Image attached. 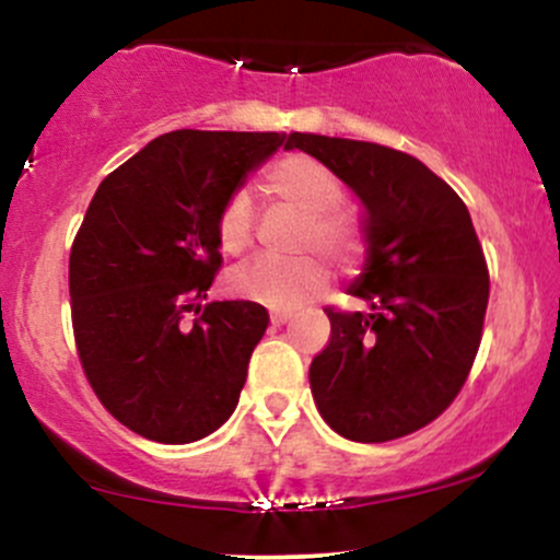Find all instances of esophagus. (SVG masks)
I'll list each match as a JSON object with an SVG mask.
<instances>
[{"label": "esophagus", "instance_id": "obj_1", "mask_svg": "<svg viewBox=\"0 0 560 560\" xmlns=\"http://www.w3.org/2000/svg\"><path fill=\"white\" fill-rule=\"evenodd\" d=\"M290 319H292V316L284 314V311H276V314H270V325H273V327L287 325V322H290Z\"/></svg>", "mask_w": 560, "mask_h": 560}]
</instances>
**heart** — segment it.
<instances>
[{"label": "heart", "mask_w": 560, "mask_h": 560, "mask_svg": "<svg viewBox=\"0 0 560 560\" xmlns=\"http://www.w3.org/2000/svg\"><path fill=\"white\" fill-rule=\"evenodd\" d=\"M265 187L270 196L290 203L303 214L300 246L322 249L335 260H351L359 252V235L346 217L335 211L340 185L327 166L308 155H287L268 168ZM255 228V209L246 192H233L217 217V238L228 255H238L249 246ZM329 281L325 260L308 255L295 260L257 257L241 265L231 276L233 295L265 305L270 311H295L319 295Z\"/></svg>", "instance_id": "b5f03b06"}]
</instances>
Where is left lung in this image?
I'll return each mask as SVG.
<instances>
[{"mask_svg": "<svg viewBox=\"0 0 560 560\" xmlns=\"http://www.w3.org/2000/svg\"><path fill=\"white\" fill-rule=\"evenodd\" d=\"M362 203L368 244L349 295L370 314L327 308L329 343L308 370L329 429L386 443L438 419L478 354L488 268L467 206L419 158L373 141L290 133Z\"/></svg>", "mask_w": 560, "mask_h": 560, "instance_id": "8db88e82", "label": "left lung"}]
</instances>
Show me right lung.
<instances>
[{"label": "right lung", "instance_id": "right-lung-1", "mask_svg": "<svg viewBox=\"0 0 560 560\" xmlns=\"http://www.w3.org/2000/svg\"><path fill=\"white\" fill-rule=\"evenodd\" d=\"M287 133L182 131L152 139L98 185L69 255L78 354L122 427L196 443L233 416L268 327L249 300H206L217 217ZM187 310L197 319L184 322Z\"/></svg>", "mask_w": 560, "mask_h": 560}]
</instances>
